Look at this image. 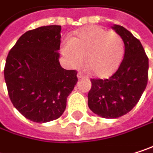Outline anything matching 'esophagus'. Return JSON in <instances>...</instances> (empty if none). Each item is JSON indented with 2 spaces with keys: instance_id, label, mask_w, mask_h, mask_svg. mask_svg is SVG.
Listing matches in <instances>:
<instances>
[{
  "instance_id": "obj_1",
  "label": "esophagus",
  "mask_w": 153,
  "mask_h": 153,
  "mask_svg": "<svg viewBox=\"0 0 153 153\" xmlns=\"http://www.w3.org/2000/svg\"><path fill=\"white\" fill-rule=\"evenodd\" d=\"M77 76L78 78H88V76H86V75H84L83 74H81V73H78V74H77Z\"/></svg>"
}]
</instances>
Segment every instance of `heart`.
<instances>
[{"label":"heart","mask_w":153,"mask_h":153,"mask_svg":"<svg viewBox=\"0 0 153 153\" xmlns=\"http://www.w3.org/2000/svg\"><path fill=\"white\" fill-rule=\"evenodd\" d=\"M62 51L73 66L80 65L86 57V66L92 74L106 78L120 66L125 45L117 33L95 25L79 30Z\"/></svg>","instance_id":"1"}]
</instances>
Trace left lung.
I'll list each match as a JSON object with an SVG mask.
<instances>
[{
  "label": "left lung",
  "mask_w": 153,
  "mask_h": 153,
  "mask_svg": "<svg viewBox=\"0 0 153 153\" xmlns=\"http://www.w3.org/2000/svg\"><path fill=\"white\" fill-rule=\"evenodd\" d=\"M122 38L125 53L118 70L108 79H91L88 95L89 109L106 119L119 118L137 105L148 82L149 59L140 41L129 31L114 25Z\"/></svg>",
  "instance_id": "obj_1"
}]
</instances>
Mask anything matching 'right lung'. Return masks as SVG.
<instances>
[{"label":"right lung","instance_id":"right-lung-1","mask_svg":"<svg viewBox=\"0 0 153 153\" xmlns=\"http://www.w3.org/2000/svg\"><path fill=\"white\" fill-rule=\"evenodd\" d=\"M60 32V25L27 31L6 59L4 79L10 101L34 122L58 119L78 81L76 70H65L59 64Z\"/></svg>","mask_w":153,"mask_h":153}]
</instances>
